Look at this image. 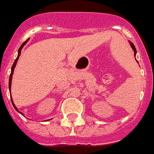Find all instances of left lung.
<instances>
[{
	"label": "left lung",
	"mask_w": 154,
	"mask_h": 154,
	"mask_svg": "<svg viewBox=\"0 0 154 154\" xmlns=\"http://www.w3.org/2000/svg\"><path fill=\"white\" fill-rule=\"evenodd\" d=\"M130 43H131V47H132V49H133V50H134V56H135L136 53H137V51H136L135 47H134V45L133 43H132V42H130Z\"/></svg>",
	"instance_id": "left-lung-1"
}]
</instances>
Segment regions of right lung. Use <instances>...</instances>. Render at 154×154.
Instances as JSON below:
<instances>
[{"label":"right lung","instance_id":"add662e5","mask_svg":"<svg viewBox=\"0 0 154 154\" xmlns=\"http://www.w3.org/2000/svg\"><path fill=\"white\" fill-rule=\"evenodd\" d=\"M28 40V39H27ZM27 41H25L24 42H23V44L21 45L20 47L19 48V51H18V56H17V57H16V59L15 60V62L14 63H13V65H12V71H11V74H10V77H9V82H8V87H9V91H11V82H12V74H13V72H14V68H15V66H16V62H17V61H18L19 59V57H20V53H21V50H22V48L23 47V46H24L25 44H26V42H27ZM11 100H12V98H11ZM12 105H13V107H14L15 109L16 110V111H18V109L16 108V106L14 105V103H13V102L12 101ZM19 112V111H18ZM20 113H21V112H20ZM22 114V113H21Z\"/></svg>","mask_w":154,"mask_h":154}]
</instances>
